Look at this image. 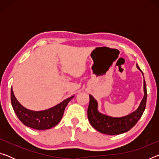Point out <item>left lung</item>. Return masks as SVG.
Segmentation results:
<instances>
[{"label": "left lung", "mask_w": 159, "mask_h": 159, "mask_svg": "<svg viewBox=\"0 0 159 159\" xmlns=\"http://www.w3.org/2000/svg\"><path fill=\"white\" fill-rule=\"evenodd\" d=\"M138 69H139L137 64ZM143 74V72H142ZM144 95L138 109L126 116L114 118L102 114L98 110V102L92 95L90 97L89 106L88 108V118L90 125L99 133L109 135L119 134L126 133L135 125L144 111L147 103V86L144 79Z\"/></svg>", "instance_id": "left-lung-1"}]
</instances>
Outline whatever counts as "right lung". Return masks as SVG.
Masks as SVG:
<instances>
[{
	"instance_id": "add662e5",
	"label": "right lung",
	"mask_w": 159,
	"mask_h": 159,
	"mask_svg": "<svg viewBox=\"0 0 159 159\" xmlns=\"http://www.w3.org/2000/svg\"><path fill=\"white\" fill-rule=\"evenodd\" d=\"M74 96L64 99L57 105L44 111H34L21 106L15 98L11 88V103L16 115L25 125L36 130H47L57 125L63 116L64 110Z\"/></svg>"
}]
</instances>
